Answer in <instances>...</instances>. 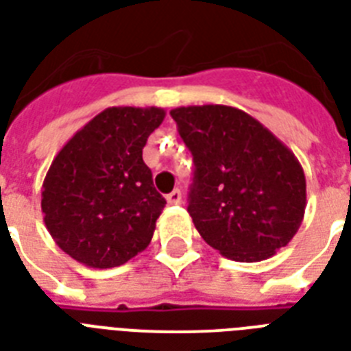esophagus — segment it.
Masks as SVG:
<instances>
[{
  "instance_id": "34e87169",
  "label": "esophagus",
  "mask_w": 351,
  "mask_h": 351,
  "mask_svg": "<svg viewBox=\"0 0 351 351\" xmlns=\"http://www.w3.org/2000/svg\"><path fill=\"white\" fill-rule=\"evenodd\" d=\"M165 200H167V204H169V206H176V204H182V193L178 191V189H175V191L169 193V195L165 197Z\"/></svg>"
}]
</instances>
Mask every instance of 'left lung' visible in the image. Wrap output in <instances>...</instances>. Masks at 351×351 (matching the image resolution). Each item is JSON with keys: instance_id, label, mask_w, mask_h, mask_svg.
Returning a JSON list of instances; mask_svg holds the SVG:
<instances>
[{"instance_id": "left-lung-1", "label": "left lung", "mask_w": 351, "mask_h": 351, "mask_svg": "<svg viewBox=\"0 0 351 351\" xmlns=\"http://www.w3.org/2000/svg\"><path fill=\"white\" fill-rule=\"evenodd\" d=\"M171 117L195 160L189 215L226 258H269L299 231L302 165L267 127L231 106L176 107Z\"/></svg>"}]
</instances>
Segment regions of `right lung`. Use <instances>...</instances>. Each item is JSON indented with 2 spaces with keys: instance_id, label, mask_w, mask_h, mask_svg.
I'll use <instances>...</instances> for the list:
<instances>
[{
  "instance_id": "add662e5",
  "label": "right lung",
  "mask_w": 351,
  "mask_h": 351,
  "mask_svg": "<svg viewBox=\"0 0 351 351\" xmlns=\"http://www.w3.org/2000/svg\"><path fill=\"white\" fill-rule=\"evenodd\" d=\"M160 107H107L54 156L41 187L43 222L80 264L117 267L143 251L165 206L142 158Z\"/></svg>"
}]
</instances>
